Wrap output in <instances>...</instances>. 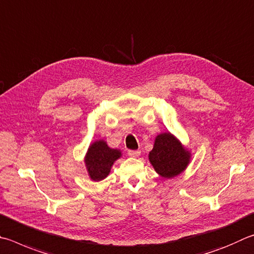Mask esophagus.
<instances>
[{
  "label": "esophagus",
  "instance_id": "34e87169",
  "mask_svg": "<svg viewBox=\"0 0 254 254\" xmlns=\"http://www.w3.org/2000/svg\"><path fill=\"white\" fill-rule=\"evenodd\" d=\"M127 154L132 156V158H139V156L141 155V151H139V150H130L127 152Z\"/></svg>",
  "mask_w": 254,
  "mask_h": 254
}]
</instances>
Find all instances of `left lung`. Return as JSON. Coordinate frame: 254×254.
Here are the masks:
<instances>
[{
	"label": "left lung",
	"instance_id": "8db88e82",
	"mask_svg": "<svg viewBox=\"0 0 254 254\" xmlns=\"http://www.w3.org/2000/svg\"><path fill=\"white\" fill-rule=\"evenodd\" d=\"M191 156V150L177 136L171 132H162L155 136L149 161L160 177L172 179L186 171Z\"/></svg>",
	"mask_w": 254,
	"mask_h": 254
}]
</instances>
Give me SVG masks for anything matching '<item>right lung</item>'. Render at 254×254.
Here are the masks:
<instances>
[{
	"mask_svg": "<svg viewBox=\"0 0 254 254\" xmlns=\"http://www.w3.org/2000/svg\"><path fill=\"white\" fill-rule=\"evenodd\" d=\"M121 156V150L110 147L103 139L92 142L84 156V164L89 178L94 182L102 181L111 172L115 161Z\"/></svg>",
	"mask_w": 254,
	"mask_h": 254,
	"instance_id": "right-lung-1",
	"label": "right lung"
}]
</instances>
